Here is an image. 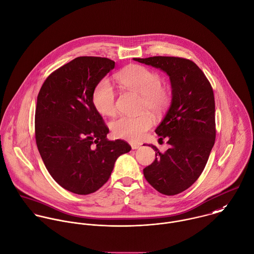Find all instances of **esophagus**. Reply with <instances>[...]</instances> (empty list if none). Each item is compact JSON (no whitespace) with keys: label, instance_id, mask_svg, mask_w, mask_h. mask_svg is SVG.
<instances>
[{"label":"esophagus","instance_id":"obj_1","mask_svg":"<svg viewBox=\"0 0 254 254\" xmlns=\"http://www.w3.org/2000/svg\"><path fill=\"white\" fill-rule=\"evenodd\" d=\"M130 146H131L132 149H137V148L140 147V144L139 143H135V142H131Z\"/></svg>","mask_w":254,"mask_h":254}]
</instances>
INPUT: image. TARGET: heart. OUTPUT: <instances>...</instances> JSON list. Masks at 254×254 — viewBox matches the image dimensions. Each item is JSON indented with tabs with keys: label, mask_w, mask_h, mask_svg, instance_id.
Here are the masks:
<instances>
[{
	"label": "heart",
	"mask_w": 254,
	"mask_h": 254,
	"mask_svg": "<svg viewBox=\"0 0 254 254\" xmlns=\"http://www.w3.org/2000/svg\"><path fill=\"white\" fill-rule=\"evenodd\" d=\"M117 79L126 89L140 96L141 112L160 115L170 105L171 92L161 84L162 78L155 71L141 65H130L120 72ZM92 101L95 109L103 116H113L117 111L116 93L108 80L104 79L96 85ZM152 125V117L144 112L136 117H120L112 123V130L119 138L137 141Z\"/></svg>",
	"instance_id": "b5f03b06"
}]
</instances>
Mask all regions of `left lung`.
<instances>
[{
  "instance_id": "1",
  "label": "left lung",
  "mask_w": 254,
  "mask_h": 254,
  "mask_svg": "<svg viewBox=\"0 0 254 254\" xmlns=\"http://www.w3.org/2000/svg\"><path fill=\"white\" fill-rule=\"evenodd\" d=\"M168 74L172 103L155 129L159 140L170 144L155 150V160L143 169L146 181L159 193L177 195L191 187L202 174L216 139L215 97L211 83L190 59L175 56L133 58Z\"/></svg>"
}]
</instances>
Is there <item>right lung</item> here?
Here are the masks:
<instances>
[{
	"mask_svg": "<svg viewBox=\"0 0 254 254\" xmlns=\"http://www.w3.org/2000/svg\"><path fill=\"white\" fill-rule=\"evenodd\" d=\"M115 68L105 57L80 56L53 71L37 95L35 141L51 177L78 195L99 190L130 145L109 140V127L92 101L96 85Z\"/></svg>",
	"mask_w": 254,
	"mask_h": 254,
	"instance_id": "right-lung-1",
	"label": "right lung"
}]
</instances>
